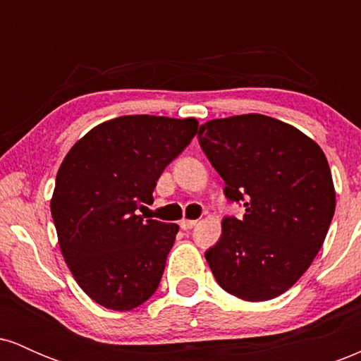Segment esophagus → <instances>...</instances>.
Instances as JSON below:
<instances>
[{
    "instance_id": "34e87169",
    "label": "esophagus",
    "mask_w": 361,
    "mask_h": 361,
    "mask_svg": "<svg viewBox=\"0 0 361 361\" xmlns=\"http://www.w3.org/2000/svg\"><path fill=\"white\" fill-rule=\"evenodd\" d=\"M195 226H197V221H190V219H181L180 221V227L185 231L192 229V227H195Z\"/></svg>"
}]
</instances>
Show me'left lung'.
<instances>
[{"instance_id": "left-lung-1", "label": "left lung", "mask_w": 361, "mask_h": 361, "mask_svg": "<svg viewBox=\"0 0 361 361\" xmlns=\"http://www.w3.org/2000/svg\"><path fill=\"white\" fill-rule=\"evenodd\" d=\"M198 142L226 181V197L246 207L241 221L224 219L207 263L239 299H275L310 267L334 215L324 152L299 128L261 114L209 120Z\"/></svg>"}]
</instances>
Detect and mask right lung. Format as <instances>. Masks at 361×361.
<instances>
[{
	"mask_svg": "<svg viewBox=\"0 0 361 361\" xmlns=\"http://www.w3.org/2000/svg\"><path fill=\"white\" fill-rule=\"evenodd\" d=\"M197 132V118L126 115L91 128L61 163L51 200L59 247L97 304L127 312L156 292L180 227L137 209Z\"/></svg>",
	"mask_w": 361,
	"mask_h": 361,
	"instance_id": "right-lung-1",
	"label": "right lung"
}]
</instances>
